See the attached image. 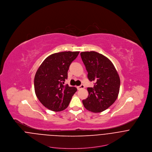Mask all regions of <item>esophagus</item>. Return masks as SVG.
<instances>
[{
  "mask_svg": "<svg viewBox=\"0 0 152 152\" xmlns=\"http://www.w3.org/2000/svg\"><path fill=\"white\" fill-rule=\"evenodd\" d=\"M77 89L78 90H80V89H84L85 88V86L84 85H81L80 86H78V87H77Z\"/></svg>",
  "mask_w": 152,
  "mask_h": 152,
  "instance_id": "esophagus-1",
  "label": "esophagus"
}]
</instances>
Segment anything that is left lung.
I'll use <instances>...</instances> for the list:
<instances>
[{"instance_id": "obj_1", "label": "left lung", "mask_w": 152, "mask_h": 152, "mask_svg": "<svg viewBox=\"0 0 152 152\" xmlns=\"http://www.w3.org/2000/svg\"><path fill=\"white\" fill-rule=\"evenodd\" d=\"M80 54L89 80L95 82L93 88H87L89 95L83 100V105L91 112H101L117 99L121 84L119 76L112 63L104 55L95 51H85Z\"/></svg>"}]
</instances>
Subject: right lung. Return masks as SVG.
I'll return each mask as SVG.
<instances>
[{
    "mask_svg": "<svg viewBox=\"0 0 152 152\" xmlns=\"http://www.w3.org/2000/svg\"><path fill=\"white\" fill-rule=\"evenodd\" d=\"M79 53L64 51L53 54L38 68L34 77V90L37 98L45 108L59 112L68 107L77 89L64 84L69 66Z\"/></svg>",
    "mask_w": 152,
    "mask_h": 152,
    "instance_id": "right-lung-1",
    "label": "right lung"
}]
</instances>
